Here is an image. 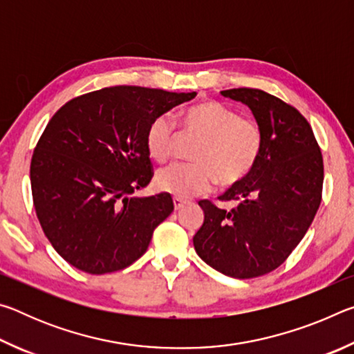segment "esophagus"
<instances>
[{
    "label": "esophagus",
    "mask_w": 354,
    "mask_h": 354,
    "mask_svg": "<svg viewBox=\"0 0 354 354\" xmlns=\"http://www.w3.org/2000/svg\"><path fill=\"white\" fill-rule=\"evenodd\" d=\"M184 205H185L184 200L178 198V196H175V198H173V206H175V211H179V209H181Z\"/></svg>",
    "instance_id": "esophagus-1"
}]
</instances>
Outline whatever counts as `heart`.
<instances>
[{
	"label": "heart",
	"instance_id": "1",
	"mask_svg": "<svg viewBox=\"0 0 354 354\" xmlns=\"http://www.w3.org/2000/svg\"><path fill=\"white\" fill-rule=\"evenodd\" d=\"M185 134L200 137L190 158L195 164H175L159 170L156 187L178 198L205 194L217 181L231 187L243 181L263 149V129L253 118L241 117L236 109L218 101H200L179 113ZM148 154L167 162L176 149V129L167 115L151 120L145 134Z\"/></svg>",
	"mask_w": 354,
	"mask_h": 354
}]
</instances>
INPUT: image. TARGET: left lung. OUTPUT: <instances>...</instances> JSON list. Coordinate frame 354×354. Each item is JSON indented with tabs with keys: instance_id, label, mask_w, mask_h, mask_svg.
I'll use <instances>...</instances> for the list:
<instances>
[{
	"instance_id": "1",
	"label": "left lung",
	"mask_w": 354,
	"mask_h": 354,
	"mask_svg": "<svg viewBox=\"0 0 354 354\" xmlns=\"http://www.w3.org/2000/svg\"><path fill=\"white\" fill-rule=\"evenodd\" d=\"M221 95L247 104L263 129V149L250 175L223 195L226 211L209 200L194 247L226 277L257 278L273 272L295 250L319 211L323 158L313 128L295 107L259 88Z\"/></svg>"
}]
</instances>
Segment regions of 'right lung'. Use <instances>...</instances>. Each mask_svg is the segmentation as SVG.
Masks as SVG:
<instances>
[{
	"instance_id": "obj_1",
	"label": "right lung",
	"mask_w": 354,
	"mask_h": 354,
	"mask_svg": "<svg viewBox=\"0 0 354 354\" xmlns=\"http://www.w3.org/2000/svg\"><path fill=\"white\" fill-rule=\"evenodd\" d=\"M195 95L104 87L70 100L48 122L31 159L32 200L48 241L71 266L104 274L145 253L173 212L170 194L131 196L153 178L148 124Z\"/></svg>"
}]
</instances>
